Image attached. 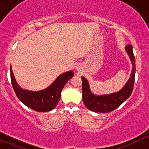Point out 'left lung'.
<instances>
[{
	"label": "left lung",
	"instance_id": "1",
	"mask_svg": "<svg viewBox=\"0 0 149 149\" xmlns=\"http://www.w3.org/2000/svg\"><path fill=\"white\" fill-rule=\"evenodd\" d=\"M125 49L131 59L133 68L129 80L124 88L119 92L111 95H102V96L94 95L90 92L87 80L83 77H81L83 100L85 107L88 109L94 112L107 113L112 111L119 107L131 95L134 84L135 71H136L135 58L133 54L132 45H127L125 47Z\"/></svg>",
	"mask_w": 149,
	"mask_h": 149
}]
</instances>
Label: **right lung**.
<instances>
[{"label": "right lung", "mask_w": 149, "mask_h": 149, "mask_svg": "<svg viewBox=\"0 0 149 149\" xmlns=\"http://www.w3.org/2000/svg\"><path fill=\"white\" fill-rule=\"evenodd\" d=\"M73 76L72 71L64 73L58 77L49 88L41 91L32 92L23 90L19 86L10 66L12 85L17 97L26 107L39 112L49 111L55 108L60 100L61 90L68 80Z\"/></svg>", "instance_id": "obj_1"}]
</instances>
